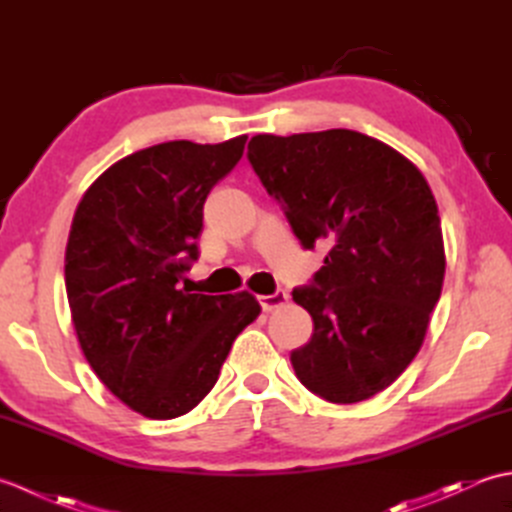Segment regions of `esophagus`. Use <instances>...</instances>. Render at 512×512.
Returning a JSON list of instances; mask_svg holds the SVG:
<instances>
[{
  "instance_id": "esophagus-1",
  "label": "esophagus",
  "mask_w": 512,
  "mask_h": 512,
  "mask_svg": "<svg viewBox=\"0 0 512 512\" xmlns=\"http://www.w3.org/2000/svg\"><path fill=\"white\" fill-rule=\"evenodd\" d=\"M259 303H262V310L264 312H273L281 306H286L288 303V292L286 290H275L273 295H264L259 297Z\"/></svg>"
}]
</instances>
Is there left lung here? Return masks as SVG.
<instances>
[{"mask_svg":"<svg viewBox=\"0 0 512 512\" xmlns=\"http://www.w3.org/2000/svg\"><path fill=\"white\" fill-rule=\"evenodd\" d=\"M248 160L303 248L330 250L292 299L312 339L290 354L312 394L372 398L418 354L444 281L438 204L418 167L352 129L257 134Z\"/></svg>","mask_w":512,"mask_h":512,"instance_id":"obj_1","label":"left lung"}]
</instances>
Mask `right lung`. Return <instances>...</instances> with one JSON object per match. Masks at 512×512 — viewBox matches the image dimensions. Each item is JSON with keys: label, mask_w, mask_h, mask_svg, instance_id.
Returning a JSON list of instances; mask_svg holds the SVG:
<instances>
[{"label": "right lung", "mask_w": 512, "mask_h": 512, "mask_svg": "<svg viewBox=\"0 0 512 512\" xmlns=\"http://www.w3.org/2000/svg\"><path fill=\"white\" fill-rule=\"evenodd\" d=\"M246 138L140 149L76 206L65 248L74 330L101 383L145 418L171 420L198 405L262 312L248 292L180 288L200 255L206 195L242 158Z\"/></svg>", "instance_id": "right-lung-1"}]
</instances>
